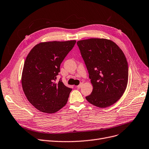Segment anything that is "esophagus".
Instances as JSON below:
<instances>
[{"label":"esophagus","instance_id":"obj_1","mask_svg":"<svg viewBox=\"0 0 149 149\" xmlns=\"http://www.w3.org/2000/svg\"><path fill=\"white\" fill-rule=\"evenodd\" d=\"M83 84L82 83H80V84L79 85H78V86H77V88H79V89L81 88L82 87V86H83Z\"/></svg>","mask_w":149,"mask_h":149}]
</instances>
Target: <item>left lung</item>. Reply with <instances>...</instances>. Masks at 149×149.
<instances>
[{
	"mask_svg": "<svg viewBox=\"0 0 149 149\" xmlns=\"http://www.w3.org/2000/svg\"><path fill=\"white\" fill-rule=\"evenodd\" d=\"M93 86L89 103L104 108L115 104L123 95L128 82V64L119 46L106 38L77 42Z\"/></svg>",
	"mask_w": 149,
	"mask_h": 149,
	"instance_id": "8db88e82",
	"label": "left lung"
}]
</instances>
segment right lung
Instances as JSON below:
<instances>
[{"label": "right lung", "mask_w": 149, "mask_h": 149, "mask_svg": "<svg viewBox=\"0 0 149 149\" xmlns=\"http://www.w3.org/2000/svg\"><path fill=\"white\" fill-rule=\"evenodd\" d=\"M75 40L42 42L27 56L22 75L23 92L29 103L42 112L54 113L68 102L72 89L61 80L56 82L60 66Z\"/></svg>", "instance_id": "add662e5"}]
</instances>
